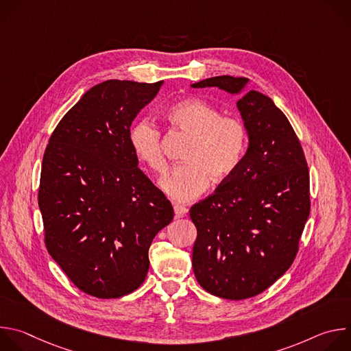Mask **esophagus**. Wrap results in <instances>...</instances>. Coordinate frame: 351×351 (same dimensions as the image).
I'll use <instances>...</instances> for the list:
<instances>
[{"instance_id":"34e87169","label":"esophagus","mask_w":351,"mask_h":351,"mask_svg":"<svg viewBox=\"0 0 351 351\" xmlns=\"http://www.w3.org/2000/svg\"><path fill=\"white\" fill-rule=\"evenodd\" d=\"M173 211H175V217H176V218H182V217H184V215L187 214L189 210H187L184 206L175 203V204H173Z\"/></svg>"}]
</instances>
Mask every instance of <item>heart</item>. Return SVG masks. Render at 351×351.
Instances as JSON below:
<instances>
[{"instance_id": "b5f03b06", "label": "heart", "mask_w": 351, "mask_h": 351, "mask_svg": "<svg viewBox=\"0 0 351 351\" xmlns=\"http://www.w3.org/2000/svg\"><path fill=\"white\" fill-rule=\"evenodd\" d=\"M165 117L193 136L183 157L186 164L172 168L160 183L175 202H190L208 187L211 179L221 183L240 167L248 147V128L241 118L223 117L217 107L195 97L171 104ZM128 138L133 154L145 168L157 175L165 172L162 134L153 121H136Z\"/></svg>"}]
</instances>
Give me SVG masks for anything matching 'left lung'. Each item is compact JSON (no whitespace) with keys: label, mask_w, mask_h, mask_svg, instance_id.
Returning <instances> with one entry per match:
<instances>
[{"label":"left lung","mask_w":351,"mask_h":351,"mask_svg":"<svg viewBox=\"0 0 351 351\" xmlns=\"http://www.w3.org/2000/svg\"><path fill=\"white\" fill-rule=\"evenodd\" d=\"M247 82L225 75L191 84L237 94L248 128L240 167L190 208L195 279L228 300L263 293L290 268L311 207L308 167L295 132L269 97L245 90Z\"/></svg>","instance_id":"left-lung-1"}]
</instances>
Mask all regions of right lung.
<instances>
[{
	"label": "right lung",
	"mask_w": 351,
	"mask_h": 351,
	"mask_svg": "<svg viewBox=\"0 0 351 351\" xmlns=\"http://www.w3.org/2000/svg\"><path fill=\"white\" fill-rule=\"evenodd\" d=\"M162 83L91 87L60 121L43 157L45 247L77 289L98 298L122 297L144 282L148 248L173 219L171 202L137 168L128 138Z\"/></svg>",
	"instance_id": "right-lung-1"
}]
</instances>
